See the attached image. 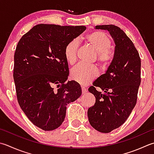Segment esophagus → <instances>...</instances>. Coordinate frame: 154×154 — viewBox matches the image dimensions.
Masks as SVG:
<instances>
[{
	"instance_id": "1",
	"label": "esophagus",
	"mask_w": 154,
	"mask_h": 154,
	"mask_svg": "<svg viewBox=\"0 0 154 154\" xmlns=\"http://www.w3.org/2000/svg\"><path fill=\"white\" fill-rule=\"evenodd\" d=\"M81 90H82V93H86V89L84 86H81Z\"/></svg>"
}]
</instances>
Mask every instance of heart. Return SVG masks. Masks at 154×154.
Listing matches in <instances>:
<instances>
[{
    "label": "heart",
    "instance_id": "heart-1",
    "mask_svg": "<svg viewBox=\"0 0 154 154\" xmlns=\"http://www.w3.org/2000/svg\"><path fill=\"white\" fill-rule=\"evenodd\" d=\"M84 40L97 52V61L101 67L109 66L113 59V52L110 48L111 40L105 32L94 31L87 35ZM78 50V42L73 39L65 45L64 57L69 64L73 65L76 62ZM97 68L92 65H86L80 63L71 69V79L81 85H87L97 76Z\"/></svg>",
    "mask_w": 154,
    "mask_h": 154
}]
</instances>
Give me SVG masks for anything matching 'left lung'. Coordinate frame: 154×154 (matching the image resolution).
<instances>
[{
    "label": "left lung",
    "mask_w": 154,
    "mask_h": 154,
    "mask_svg": "<svg viewBox=\"0 0 154 154\" xmlns=\"http://www.w3.org/2000/svg\"><path fill=\"white\" fill-rule=\"evenodd\" d=\"M107 30L115 41L113 59L106 73L89 88L95 103L87 111L90 124L101 133H109L125 122L137 102L141 83V59L136 48L123 31L113 25H97ZM97 88L104 91L98 92Z\"/></svg>",
    "instance_id": "8db88e82"
}]
</instances>
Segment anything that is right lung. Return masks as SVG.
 Here are the masks:
<instances>
[{
  "instance_id": "obj_1",
  "label": "right lung",
  "mask_w": 154,
  "mask_h": 154,
  "mask_svg": "<svg viewBox=\"0 0 154 154\" xmlns=\"http://www.w3.org/2000/svg\"><path fill=\"white\" fill-rule=\"evenodd\" d=\"M85 29V26L40 24L17 44L13 69L17 100L30 121L43 130L59 128L67 105L81 95L79 83L66 81L69 68L64 48Z\"/></svg>"
}]
</instances>
